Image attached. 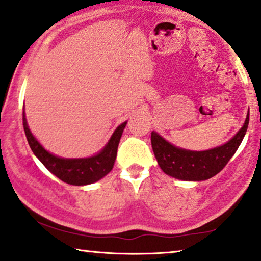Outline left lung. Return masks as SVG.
<instances>
[{"label":"left lung","instance_id":"1","mask_svg":"<svg viewBox=\"0 0 261 261\" xmlns=\"http://www.w3.org/2000/svg\"><path fill=\"white\" fill-rule=\"evenodd\" d=\"M249 112L241 129L223 145L204 151H192L172 145L157 132H151V145L157 163L167 175L183 181H204L219 174L241 144L248 127Z\"/></svg>","mask_w":261,"mask_h":261}]
</instances>
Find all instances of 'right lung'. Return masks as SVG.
Listing matches in <instances>:
<instances>
[{"instance_id": "add662e5", "label": "right lung", "mask_w": 261, "mask_h": 261, "mask_svg": "<svg viewBox=\"0 0 261 261\" xmlns=\"http://www.w3.org/2000/svg\"><path fill=\"white\" fill-rule=\"evenodd\" d=\"M22 116H23L22 120H23L25 137H27L28 144L34 155L53 175H56L61 181L72 186L91 185V183L99 181L112 170L117 157V149H118L120 137H122L124 127L127 123L124 122L117 127L108 144L97 155L86 157V159H61V157L48 152L40 144L38 139L29 130L24 111Z\"/></svg>"}]
</instances>
